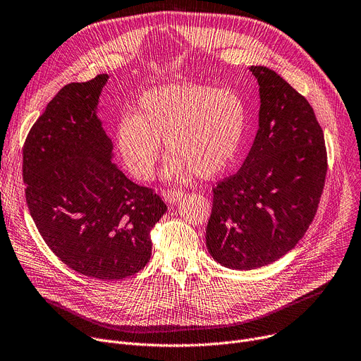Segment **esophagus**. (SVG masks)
Segmentation results:
<instances>
[{
  "mask_svg": "<svg viewBox=\"0 0 361 361\" xmlns=\"http://www.w3.org/2000/svg\"><path fill=\"white\" fill-rule=\"evenodd\" d=\"M183 196H184V191L183 190H177V188L168 190L166 193H165V199H166L168 203H178L183 199Z\"/></svg>",
  "mask_w": 361,
  "mask_h": 361,
  "instance_id": "1",
  "label": "esophagus"
}]
</instances>
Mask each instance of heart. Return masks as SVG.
Returning <instances> with one entry per match:
<instances>
[{
  "label": "heart",
  "mask_w": 361,
  "mask_h": 361,
  "mask_svg": "<svg viewBox=\"0 0 361 361\" xmlns=\"http://www.w3.org/2000/svg\"><path fill=\"white\" fill-rule=\"evenodd\" d=\"M247 125L248 106L238 91L197 82L168 84L140 95L135 114L118 120L114 143L139 180L154 177L161 139L173 152L168 176L193 171L210 178L225 171L241 151Z\"/></svg>",
  "instance_id": "1"
}]
</instances>
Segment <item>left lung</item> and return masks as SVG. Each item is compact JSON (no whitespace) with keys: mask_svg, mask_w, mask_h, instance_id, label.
I'll return each instance as SVG.
<instances>
[{"mask_svg":"<svg viewBox=\"0 0 361 361\" xmlns=\"http://www.w3.org/2000/svg\"><path fill=\"white\" fill-rule=\"evenodd\" d=\"M259 85V128L241 170L213 187L206 245L222 266L252 270L289 252L314 221L328 170L314 109L266 66H251Z\"/></svg>","mask_w":361,"mask_h":361,"instance_id":"obj_1","label":"left lung"}]
</instances>
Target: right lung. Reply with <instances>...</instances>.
<instances>
[{
  "label": "right lung",
  "instance_id": "right-lung-1",
  "mask_svg": "<svg viewBox=\"0 0 361 361\" xmlns=\"http://www.w3.org/2000/svg\"><path fill=\"white\" fill-rule=\"evenodd\" d=\"M107 80L71 82L49 102L23 145V181L51 251L77 273L118 280L148 264L166 204L111 162L113 143L95 114Z\"/></svg>",
  "mask_w": 361,
  "mask_h": 361
}]
</instances>
